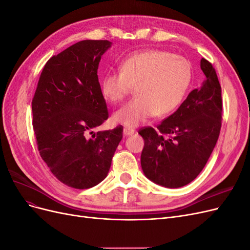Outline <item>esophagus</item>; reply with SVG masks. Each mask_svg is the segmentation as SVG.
I'll return each mask as SVG.
<instances>
[{
  "instance_id": "34e87169",
  "label": "esophagus",
  "mask_w": 250,
  "mask_h": 250,
  "mask_svg": "<svg viewBox=\"0 0 250 250\" xmlns=\"http://www.w3.org/2000/svg\"><path fill=\"white\" fill-rule=\"evenodd\" d=\"M123 133H124L125 137H129V135H132L134 133V129H132V128L125 127L123 129Z\"/></svg>"
}]
</instances>
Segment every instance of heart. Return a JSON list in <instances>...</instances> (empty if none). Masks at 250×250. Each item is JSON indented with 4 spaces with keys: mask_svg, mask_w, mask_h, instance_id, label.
Masks as SVG:
<instances>
[{
    "mask_svg": "<svg viewBox=\"0 0 250 250\" xmlns=\"http://www.w3.org/2000/svg\"><path fill=\"white\" fill-rule=\"evenodd\" d=\"M192 67L188 60L163 50H147L128 56L120 72H109L101 81L105 99L122 102L135 86V99L112 116L126 127H137L153 115L164 117L175 110L190 87Z\"/></svg>",
    "mask_w": 250,
    "mask_h": 250,
    "instance_id": "b5f03b06",
    "label": "heart"
}]
</instances>
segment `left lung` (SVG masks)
Segmentation results:
<instances>
[{"label":"left lung","mask_w":250,"mask_h":250,"mask_svg":"<svg viewBox=\"0 0 250 250\" xmlns=\"http://www.w3.org/2000/svg\"><path fill=\"white\" fill-rule=\"evenodd\" d=\"M200 67L206 75L201 86L193 89L157 129L146 127L139 131L145 141L141 154L143 172L148 179L165 188L184 187L197 177L220 133V83L207 59L200 60Z\"/></svg>","instance_id":"left-lung-1"}]
</instances>
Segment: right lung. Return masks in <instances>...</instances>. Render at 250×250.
I'll use <instances>...</instances> for the list:
<instances>
[{
  "mask_svg": "<svg viewBox=\"0 0 250 250\" xmlns=\"http://www.w3.org/2000/svg\"><path fill=\"white\" fill-rule=\"evenodd\" d=\"M112 42L81 41L51 57L32 100L40 154L58 180L88 188L107 176L123 127L95 129L108 118L98 66Z\"/></svg>",
  "mask_w": 250,
  "mask_h": 250,
  "instance_id": "add662e5",
  "label": "right lung"
}]
</instances>
